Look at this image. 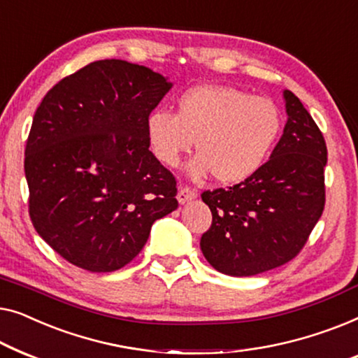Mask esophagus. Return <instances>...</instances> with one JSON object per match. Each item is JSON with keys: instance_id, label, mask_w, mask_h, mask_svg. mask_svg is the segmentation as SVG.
<instances>
[{"instance_id": "esophagus-1", "label": "esophagus", "mask_w": 358, "mask_h": 358, "mask_svg": "<svg viewBox=\"0 0 358 358\" xmlns=\"http://www.w3.org/2000/svg\"><path fill=\"white\" fill-rule=\"evenodd\" d=\"M194 198H196V191H194V189H191L189 186H183V185H180V186H178V194H177V199H178V203H180V204L188 203V201L194 199Z\"/></svg>"}]
</instances>
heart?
Instances as JSON below:
<instances>
[{"label": "heart", "mask_w": 358, "mask_h": 358, "mask_svg": "<svg viewBox=\"0 0 358 358\" xmlns=\"http://www.w3.org/2000/svg\"><path fill=\"white\" fill-rule=\"evenodd\" d=\"M282 117L269 99L255 97L230 85L203 84L185 90L177 115L157 108L145 120L149 148L159 162L178 165L196 139L198 155L189 173L224 185L250 180L263 167L279 138Z\"/></svg>", "instance_id": "heart-1"}]
</instances>
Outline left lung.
<instances>
[{
  "label": "left lung",
  "mask_w": 358,
  "mask_h": 358,
  "mask_svg": "<svg viewBox=\"0 0 358 358\" xmlns=\"http://www.w3.org/2000/svg\"><path fill=\"white\" fill-rule=\"evenodd\" d=\"M284 97L289 118L268 162L243 183L201 194L213 213L201 251L222 274L246 278L289 263L323 214L326 141L300 99L290 90Z\"/></svg>",
  "instance_id": "obj_1"
}]
</instances>
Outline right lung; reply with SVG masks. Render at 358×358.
Returning a JSON list of instances; mask_svg holds the SVG:
<instances>
[{
	"mask_svg": "<svg viewBox=\"0 0 358 358\" xmlns=\"http://www.w3.org/2000/svg\"><path fill=\"white\" fill-rule=\"evenodd\" d=\"M170 87L145 66L100 59L59 80L38 105L24 159L29 215L68 263L122 269L155 220L178 208L177 180L145 136V120Z\"/></svg>",
	"mask_w": 358,
	"mask_h": 358,
	"instance_id": "right-lung-1",
	"label": "right lung"
}]
</instances>
